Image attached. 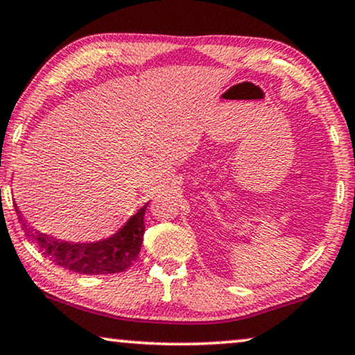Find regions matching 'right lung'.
Here are the masks:
<instances>
[{"mask_svg": "<svg viewBox=\"0 0 355 355\" xmlns=\"http://www.w3.org/2000/svg\"><path fill=\"white\" fill-rule=\"evenodd\" d=\"M16 212L24 232L30 241L35 243L42 254L56 266L82 275H107L127 270L137 261L144 234V212L148 202L128 218L116 234L96 243H69L42 233L22 218L16 204Z\"/></svg>", "mask_w": 355, "mask_h": 355, "instance_id": "obj_1", "label": "right lung"}]
</instances>
